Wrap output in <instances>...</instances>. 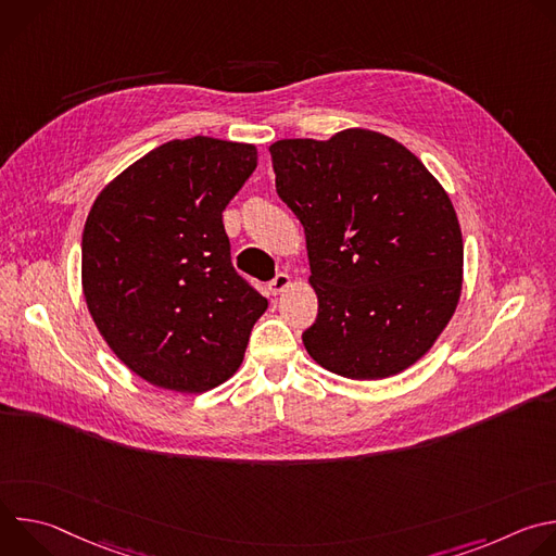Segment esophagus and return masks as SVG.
<instances>
[{"mask_svg":"<svg viewBox=\"0 0 556 556\" xmlns=\"http://www.w3.org/2000/svg\"><path fill=\"white\" fill-rule=\"evenodd\" d=\"M292 286V279H290V275H286V273H279L270 283H268V290L277 296V294H281L286 288H290Z\"/></svg>","mask_w":556,"mask_h":556,"instance_id":"1","label":"esophagus"}]
</instances>
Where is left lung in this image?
Here are the masks:
<instances>
[{
	"label": "left lung",
	"mask_w": 556,
	"mask_h": 556,
	"mask_svg": "<svg viewBox=\"0 0 556 556\" xmlns=\"http://www.w3.org/2000/svg\"><path fill=\"white\" fill-rule=\"evenodd\" d=\"M270 155L319 299L301 337L307 354L354 380L405 371L438 341L462 292L448 193L405 144L371 129L277 140Z\"/></svg>",
	"instance_id": "left-lung-1"
}]
</instances>
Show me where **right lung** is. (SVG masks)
<instances>
[{"mask_svg": "<svg viewBox=\"0 0 556 556\" xmlns=\"http://www.w3.org/2000/svg\"><path fill=\"white\" fill-rule=\"evenodd\" d=\"M257 167V147L169 140L118 174L84 228L81 281L112 352L142 380L202 393L244 361L268 301L230 264L222 211Z\"/></svg>", "mask_w": 556, "mask_h": 556, "instance_id": "1", "label": "right lung"}]
</instances>
